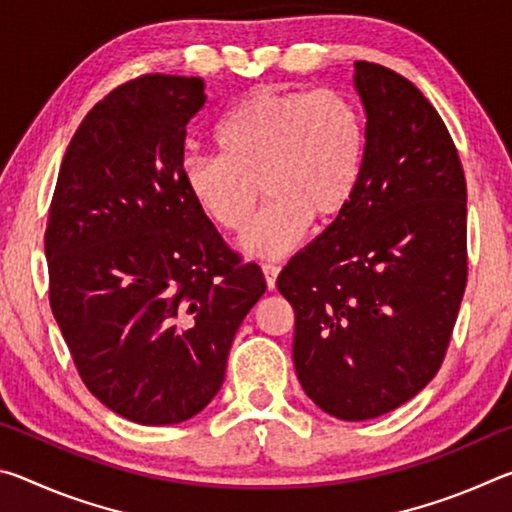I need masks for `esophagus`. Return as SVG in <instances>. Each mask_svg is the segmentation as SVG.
Segmentation results:
<instances>
[{
    "mask_svg": "<svg viewBox=\"0 0 512 512\" xmlns=\"http://www.w3.org/2000/svg\"><path fill=\"white\" fill-rule=\"evenodd\" d=\"M262 273H264L266 287L273 291V289H275V282H277V273H280V268L273 266V264H264V266H262Z\"/></svg>",
    "mask_w": 512,
    "mask_h": 512,
    "instance_id": "34e87169",
    "label": "esophagus"
}]
</instances>
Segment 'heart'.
I'll use <instances>...</instances> for the list:
<instances>
[{"instance_id": "1", "label": "heart", "mask_w": 512, "mask_h": 512, "mask_svg": "<svg viewBox=\"0 0 512 512\" xmlns=\"http://www.w3.org/2000/svg\"><path fill=\"white\" fill-rule=\"evenodd\" d=\"M221 153L183 160V183L207 219L239 235L246 253L282 257L311 219L327 225L348 210L366 162V126L357 103L334 88H259L216 128Z\"/></svg>"}]
</instances>
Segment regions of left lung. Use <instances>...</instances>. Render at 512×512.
Masks as SVG:
<instances>
[{
	"mask_svg": "<svg viewBox=\"0 0 512 512\" xmlns=\"http://www.w3.org/2000/svg\"><path fill=\"white\" fill-rule=\"evenodd\" d=\"M363 176L339 219L284 266L293 363L325 413L361 422L418 395L443 363L467 284V187L445 121L393 69L357 60Z\"/></svg>",
	"mask_w": 512,
	"mask_h": 512,
	"instance_id": "1",
	"label": "left lung"
}]
</instances>
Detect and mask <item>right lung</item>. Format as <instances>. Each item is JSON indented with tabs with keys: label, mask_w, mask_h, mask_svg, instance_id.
<instances>
[{
	"label": "right lung",
	"mask_w": 512,
	"mask_h": 512,
	"mask_svg": "<svg viewBox=\"0 0 512 512\" xmlns=\"http://www.w3.org/2000/svg\"><path fill=\"white\" fill-rule=\"evenodd\" d=\"M198 76L144 74L94 106L60 164L49 305L83 384L137 424L189 420L219 393L241 320L264 296L183 183Z\"/></svg>",
	"instance_id": "1"
}]
</instances>
